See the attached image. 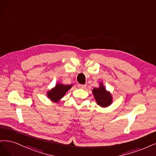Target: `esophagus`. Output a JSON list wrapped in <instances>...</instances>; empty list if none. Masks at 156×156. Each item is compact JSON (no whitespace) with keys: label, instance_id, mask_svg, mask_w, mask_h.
<instances>
[{"label":"esophagus","instance_id":"1","mask_svg":"<svg viewBox=\"0 0 156 156\" xmlns=\"http://www.w3.org/2000/svg\"><path fill=\"white\" fill-rule=\"evenodd\" d=\"M78 87L79 88H80V89H85V88H86L87 85H85V84H78Z\"/></svg>","mask_w":156,"mask_h":156}]
</instances>
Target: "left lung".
<instances>
[{
    "label": "left lung",
    "instance_id": "8db88e82",
    "mask_svg": "<svg viewBox=\"0 0 156 156\" xmlns=\"http://www.w3.org/2000/svg\"><path fill=\"white\" fill-rule=\"evenodd\" d=\"M93 93L97 104L101 107H108L112 102L111 94L105 90L102 83H100V87H94L93 89Z\"/></svg>",
    "mask_w": 156,
    "mask_h": 156
}]
</instances>
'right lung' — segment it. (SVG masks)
<instances>
[{"label": "right lung", "instance_id": "obj_1", "mask_svg": "<svg viewBox=\"0 0 156 156\" xmlns=\"http://www.w3.org/2000/svg\"><path fill=\"white\" fill-rule=\"evenodd\" d=\"M73 85H63L62 83H58L56 87L51 89L47 93V97L52 101L58 102L66 93L71 88Z\"/></svg>", "mask_w": 156, "mask_h": 156}]
</instances>
